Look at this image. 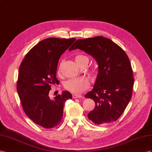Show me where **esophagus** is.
<instances>
[{"label": "esophagus", "instance_id": "1", "mask_svg": "<svg viewBox=\"0 0 152 152\" xmlns=\"http://www.w3.org/2000/svg\"><path fill=\"white\" fill-rule=\"evenodd\" d=\"M72 97L73 99H77V98H82L83 97H82V95H77V94H74L72 95Z\"/></svg>", "mask_w": 152, "mask_h": 152}]
</instances>
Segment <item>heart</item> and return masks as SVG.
<instances>
[{"mask_svg":"<svg viewBox=\"0 0 152 152\" xmlns=\"http://www.w3.org/2000/svg\"><path fill=\"white\" fill-rule=\"evenodd\" d=\"M77 64L80 66L83 62H88V58L83 55H77L75 57ZM89 86L88 80L85 77H76V78L69 79L64 83V87L67 90L75 94H81L85 90L88 89Z\"/></svg>","mask_w":152,"mask_h":152,"instance_id":"heart-1","label":"heart"}]
</instances>
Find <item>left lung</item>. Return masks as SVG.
<instances>
[{
	"mask_svg": "<svg viewBox=\"0 0 152 152\" xmlns=\"http://www.w3.org/2000/svg\"><path fill=\"white\" fill-rule=\"evenodd\" d=\"M76 49L92 56L98 64L93 89L85 95L95 103L88 119L96 125L115 122L132 97L134 77L129 57L118 45L102 36L77 40L69 50Z\"/></svg>",
	"mask_w": 152,
	"mask_h": 152,
	"instance_id": "left-lung-1",
	"label": "left lung"
}]
</instances>
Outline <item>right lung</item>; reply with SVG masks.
I'll use <instances>...</instances> for the list:
<instances>
[{"label":"right lung","instance_id":"add662e5","mask_svg":"<svg viewBox=\"0 0 152 152\" xmlns=\"http://www.w3.org/2000/svg\"><path fill=\"white\" fill-rule=\"evenodd\" d=\"M75 38L51 37L34 46L21 62L17 92L25 114L40 126L50 129L62 121L64 106L72 94L63 91L53 99L49 97L50 85L58 83L56 77L58 60Z\"/></svg>","mask_w":152,"mask_h":152}]
</instances>
